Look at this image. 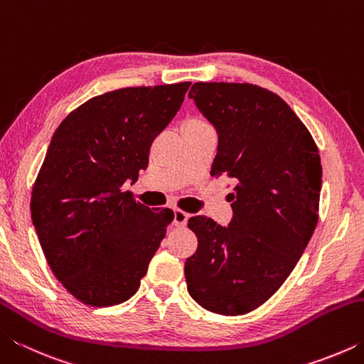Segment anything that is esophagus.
Returning a JSON list of instances; mask_svg holds the SVG:
<instances>
[{
    "label": "esophagus",
    "instance_id": "esophagus-1",
    "mask_svg": "<svg viewBox=\"0 0 364 364\" xmlns=\"http://www.w3.org/2000/svg\"><path fill=\"white\" fill-rule=\"evenodd\" d=\"M189 215L183 210H175V217H173V225L178 228H183L186 226V221H188Z\"/></svg>",
    "mask_w": 364,
    "mask_h": 364
}]
</instances>
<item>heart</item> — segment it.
I'll use <instances>...</instances> for the list:
<instances>
[{"label": "heart", "mask_w": 364, "mask_h": 364, "mask_svg": "<svg viewBox=\"0 0 364 364\" xmlns=\"http://www.w3.org/2000/svg\"><path fill=\"white\" fill-rule=\"evenodd\" d=\"M196 122H200V120H196Z\"/></svg>", "instance_id": "heart-1"}]
</instances>
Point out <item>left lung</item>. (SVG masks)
Returning <instances> with one entry per match:
<instances>
[{
	"instance_id": "left-lung-1",
	"label": "left lung",
	"mask_w": 364,
	"mask_h": 364,
	"mask_svg": "<svg viewBox=\"0 0 364 364\" xmlns=\"http://www.w3.org/2000/svg\"><path fill=\"white\" fill-rule=\"evenodd\" d=\"M218 133L212 176L234 184L232 218L188 220L197 250L184 263L188 292L205 310L245 315L292 273L318 223L321 159L310 132L278 95L250 83L189 91Z\"/></svg>"
}]
</instances>
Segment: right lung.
I'll return each mask as SVG.
<instances>
[{"mask_svg":"<svg viewBox=\"0 0 364 364\" xmlns=\"http://www.w3.org/2000/svg\"><path fill=\"white\" fill-rule=\"evenodd\" d=\"M189 82L91 97L54 132L32 191V221L54 276L73 297L112 306L136 294L173 210L123 193L149 164L152 141L180 110Z\"/></svg>","mask_w":364,"mask_h":364,"instance_id":"obj_1","label":"right lung"}]
</instances>
